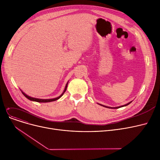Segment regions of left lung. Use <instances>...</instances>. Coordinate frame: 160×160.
<instances>
[{"label": "left lung", "mask_w": 160, "mask_h": 160, "mask_svg": "<svg viewBox=\"0 0 160 160\" xmlns=\"http://www.w3.org/2000/svg\"><path fill=\"white\" fill-rule=\"evenodd\" d=\"M132 102H128V104H125V105H123V106H119V107H115V108H111V107H108V106H104V105H102V104H100V106H104V107H105V108H112V109H117V108H121V107H123V106H127V105H128V104H130V103H131Z\"/></svg>", "instance_id": "1"}]
</instances>
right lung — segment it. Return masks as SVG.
I'll list each match as a JSON object with an SVG mask.
<instances>
[{
	"mask_svg": "<svg viewBox=\"0 0 160 160\" xmlns=\"http://www.w3.org/2000/svg\"><path fill=\"white\" fill-rule=\"evenodd\" d=\"M67 84H68V83H67V84H66V86H65V89H64V91H63V93H62L60 97H58L55 98H52V99H39V98H33V97H31L28 96L27 95H26L24 93H23L22 91H21V92H22V93L24 95V96L25 97H27L28 99L32 100V101H35V102H49L55 101V100H56L60 98L64 94V93L65 92V91H66V89H67Z\"/></svg>",
	"mask_w": 160,
	"mask_h": 160,
	"instance_id": "add662e5",
	"label": "right lung"
}]
</instances>
